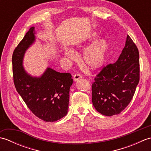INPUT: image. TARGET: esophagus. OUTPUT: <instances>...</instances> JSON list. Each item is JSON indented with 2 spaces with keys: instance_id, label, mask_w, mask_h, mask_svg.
Segmentation results:
<instances>
[{
  "instance_id": "1",
  "label": "esophagus",
  "mask_w": 151,
  "mask_h": 151,
  "mask_svg": "<svg viewBox=\"0 0 151 151\" xmlns=\"http://www.w3.org/2000/svg\"><path fill=\"white\" fill-rule=\"evenodd\" d=\"M82 78V76L81 75H80V74H75V75L73 76V79L75 81H77Z\"/></svg>"
}]
</instances>
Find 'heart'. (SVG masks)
Wrapping results in <instances>:
<instances>
[{
    "mask_svg": "<svg viewBox=\"0 0 151 151\" xmlns=\"http://www.w3.org/2000/svg\"><path fill=\"white\" fill-rule=\"evenodd\" d=\"M97 34L93 33L89 37V40L92 41L97 37ZM108 49V44L104 39L99 40L87 48L82 55V62L88 69H98L104 65ZM64 56L70 60L76 59L75 51L69 48H65L63 51Z\"/></svg>",
    "mask_w": 151,
    "mask_h": 151,
    "instance_id": "1",
    "label": "heart"
}]
</instances>
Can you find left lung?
Returning a JSON list of instances; mask_svg holds the SVG:
<instances>
[{
  "instance_id": "left-lung-1",
  "label": "left lung",
  "mask_w": 151,
  "mask_h": 151,
  "mask_svg": "<svg viewBox=\"0 0 151 151\" xmlns=\"http://www.w3.org/2000/svg\"><path fill=\"white\" fill-rule=\"evenodd\" d=\"M92 84V102L106 116L117 115L133 98L139 81V51L128 35L117 62L104 67Z\"/></svg>"
}]
</instances>
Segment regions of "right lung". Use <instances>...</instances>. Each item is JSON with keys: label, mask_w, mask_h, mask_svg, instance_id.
<instances>
[{"label": "right lung", "mask_w": 151, "mask_h": 151, "mask_svg": "<svg viewBox=\"0 0 151 151\" xmlns=\"http://www.w3.org/2000/svg\"><path fill=\"white\" fill-rule=\"evenodd\" d=\"M34 27L30 28L15 48L12 56L14 82L16 90L30 111L46 122L60 119L67 114L71 75L47 67L40 77L28 74L22 66L27 50L36 40Z\"/></svg>", "instance_id": "1"}]
</instances>
